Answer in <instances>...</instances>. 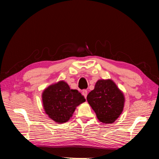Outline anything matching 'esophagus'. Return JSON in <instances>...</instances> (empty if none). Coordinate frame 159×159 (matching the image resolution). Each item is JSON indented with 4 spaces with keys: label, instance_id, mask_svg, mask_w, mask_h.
<instances>
[{
    "label": "esophagus",
    "instance_id": "esophagus-1",
    "mask_svg": "<svg viewBox=\"0 0 159 159\" xmlns=\"http://www.w3.org/2000/svg\"><path fill=\"white\" fill-rule=\"evenodd\" d=\"M82 94L84 95L85 98H87V95H88V91L87 90H84L82 91Z\"/></svg>",
    "mask_w": 159,
    "mask_h": 159
}]
</instances>
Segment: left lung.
Here are the masks:
<instances>
[{
  "instance_id": "obj_1",
  "label": "left lung",
  "mask_w": 159,
  "mask_h": 159,
  "mask_svg": "<svg viewBox=\"0 0 159 159\" xmlns=\"http://www.w3.org/2000/svg\"><path fill=\"white\" fill-rule=\"evenodd\" d=\"M87 100L100 122L111 124L122 113L125 98L112 80L102 79L96 82Z\"/></svg>"
}]
</instances>
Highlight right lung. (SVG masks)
Wrapping results in <instances>:
<instances>
[{
    "instance_id": "1",
    "label": "right lung",
    "mask_w": 159,
    "mask_h": 159,
    "mask_svg": "<svg viewBox=\"0 0 159 159\" xmlns=\"http://www.w3.org/2000/svg\"><path fill=\"white\" fill-rule=\"evenodd\" d=\"M42 100L45 113L57 123L68 121L76 107L85 102L84 95L77 89H71L64 80L43 91Z\"/></svg>"
}]
</instances>
